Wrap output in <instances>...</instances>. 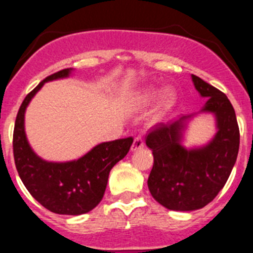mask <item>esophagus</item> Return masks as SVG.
Masks as SVG:
<instances>
[{"label": "esophagus", "mask_w": 253, "mask_h": 253, "mask_svg": "<svg viewBox=\"0 0 253 253\" xmlns=\"http://www.w3.org/2000/svg\"><path fill=\"white\" fill-rule=\"evenodd\" d=\"M143 147H144V142H143V139L141 138V137H136L133 143H132L131 150L132 152H137V150L142 149Z\"/></svg>", "instance_id": "34e87169"}]
</instances>
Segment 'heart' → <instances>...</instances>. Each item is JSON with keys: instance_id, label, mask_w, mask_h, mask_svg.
Listing matches in <instances>:
<instances>
[{"instance_id": "obj_1", "label": "heart", "mask_w": 253, "mask_h": 253, "mask_svg": "<svg viewBox=\"0 0 253 253\" xmlns=\"http://www.w3.org/2000/svg\"><path fill=\"white\" fill-rule=\"evenodd\" d=\"M159 96V89L154 88V86H148V88L142 89L141 91L136 94L133 99V105L137 109H145L149 105H152L155 101V99ZM176 101V93L171 88H168L163 90L160 94L159 101H158L157 106H155L154 111L152 114V122L157 124L159 122L163 117L167 115V112L174 106Z\"/></svg>"}]
</instances>
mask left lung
<instances>
[{
  "instance_id": "left-lung-1",
  "label": "left lung",
  "mask_w": 253,
  "mask_h": 253,
  "mask_svg": "<svg viewBox=\"0 0 253 253\" xmlns=\"http://www.w3.org/2000/svg\"><path fill=\"white\" fill-rule=\"evenodd\" d=\"M192 82L201 96L208 98L201 112L215 116L218 131L213 139L192 149L181 144L193 115L157 125L145 139L154 155L148 188L170 211H196L211 202L228 181L239 153L240 131L228 96L197 76L192 75Z\"/></svg>"
}]
</instances>
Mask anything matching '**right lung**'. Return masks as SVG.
<instances>
[{
	"label": "right lung",
	"mask_w": 253,
	"mask_h": 253,
	"mask_svg": "<svg viewBox=\"0 0 253 253\" xmlns=\"http://www.w3.org/2000/svg\"><path fill=\"white\" fill-rule=\"evenodd\" d=\"M71 72L72 68H66L48 76L25 96L14 124L13 155L20 180L40 205L56 214L79 215L103 200L110 170L126 157L133 138L100 143L72 162H46L35 154L25 136V109L46 82L66 78Z\"/></svg>",
	"instance_id": "add662e5"
}]
</instances>
